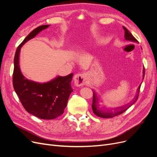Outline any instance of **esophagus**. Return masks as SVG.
I'll return each instance as SVG.
<instances>
[{
    "label": "esophagus",
    "instance_id": "34e87169",
    "mask_svg": "<svg viewBox=\"0 0 157 157\" xmlns=\"http://www.w3.org/2000/svg\"><path fill=\"white\" fill-rule=\"evenodd\" d=\"M87 75L86 73H80L75 75L74 82L77 86H82L86 82Z\"/></svg>",
    "mask_w": 157,
    "mask_h": 157
}]
</instances>
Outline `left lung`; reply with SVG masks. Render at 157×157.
<instances>
[{
  "label": "left lung",
  "instance_id": "8db88e82",
  "mask_svg": "<svg viewBox=\"0 0 157 157\" xmlns=\"http://www.w3.org/2000/svg\"><path fill=\"white\" fill-rule=\"evenodd\" d=\"M123 29L124 30V39L127 40L132 41V42H137V41L135 37L133 36L131 33L128 31L126 27H123ZM145 76V69L144 68V78ZM141 87V84L137 88V95L135 96L133 100L126 105H124L122 107H117V108H113L112 110H107V111H103L101 108L99 107V98L97 96L96 93L94 91H93V101H92V110L95 115H97L99 117L101 118H113L114 117H116L117 115H119L123 113L124 111H126L127 109L129 108L130 106H132L133 104H134L138 99L139 94H140V90Z\"/></svg>",
  "mask_w": 157,
  "mask_h": 157
}]
</instances>
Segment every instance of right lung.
<instances>
[{"mask_svg": "<svg viewBox=\"0 0 157 157\" xmlns=\"http://www.w3.org/2000/svg\"><path fill=\"white\" fill-rule=\"evenodd\" d=\"M49 25H40L28 35L19 45L14 56L13 86L25 110L31 115L46 120L54 119L62 115L73 90L71 81L73 74L58 76L48 82L39 83L28 80L21 72L19 57L22 46Z\"/></svg>", "mask_w": 157, "mask_h": 157, "instance_id": "add662e5", "label": "right lung"}]
</instances>
